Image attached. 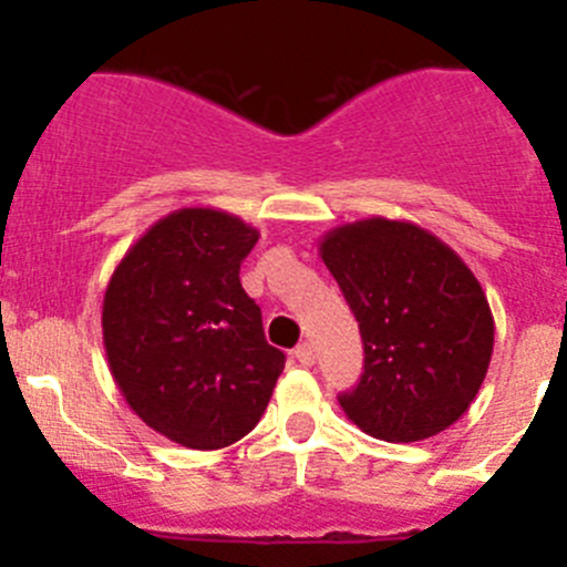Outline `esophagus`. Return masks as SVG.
<instances>
[{
  "mask_svg": "<svg viewBox=\"0 0 567 567\" xmlns=\"http://www.w3.org/2000/svg\"><path fill=\"white\" fill-rule=\"evenodd\" d=\"M293 357L310 368V364H316V346H312V342H301V346H296Z\"/></svg>",
  "mask_w": 567,
  "mask_h": 567,
  "instance_id": "esophagus-1",
  "label": "esophagus"
}]
</instances>
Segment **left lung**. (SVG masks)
I'll list each match as a JSON object with an SVG mask.
<instances>
[{"instance_id":"obj_1","label":"left lung","mask_w":567,"mask_h":567,"mask_svg":"<svg viewBox=\"0 0 567 567\" xmlns=\"http://www.w3.org/2000/svg\"><path fill=\"white\" fill-rule=\"evenodd\" d=\"M359 320L364 373L340 405L384 442H422L468 411L494 353V316L472 268L433 233L351 221L318 244Z\"/></svg>"}]
</instances>
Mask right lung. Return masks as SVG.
Wrapping results in <instances>:
<instances>
[{"label":"right lung","instance_id":"1","mask_svg":"<svg viewBox=\"0 0 567 567\" xmlns=\"http://www.w3.org/2000/svg\"><path fill=\"white\" fill-rule=\"evenodd\" d=\"M257 238L227 210H173L106 285L101 326L114 384L181 447L221 450L247 436L285 368L238 279Z\"/></svg>","mask_w":567,"mask_h":567}]
</instances>
